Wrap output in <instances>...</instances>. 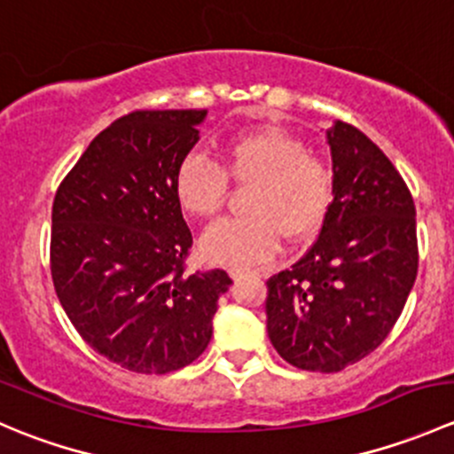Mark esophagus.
<instances>
[{"mask_svg":"<svg viewBox=\"0 0 454 454\" xmlns=\"http://www.w3.org/2000/svg\"><path fill=\"white\" fill-rule=\"evenodd\" d=\"M228 272H231L232 278H237V277H244V274H253L254 270H248V268H231V270H228Z\"/></svg>","mask_w":454,"mask_h":454,"instance_id":"esophagus-1","label":"esophagus"}]
</instances>
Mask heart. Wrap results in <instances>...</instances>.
<instances>
[{
    "instance_id": "1",
    "label": "heart",
    "mask_w": 454,
    "mask_h": 454,
    "mask_svg": "<svg viewBox=\"0 0 454 454\" xmlns=\"http://www.w3.org/2000/svg\"><path fill=\"white\" fill-rule=\"evenodd\" d=\"M222 167L191 153L177 164L173 193L191 217L208 219L222 210L228 182L248 186L246 215L222 219L200 239L204 259L248 265L270 259L287 241H305L327 222L336 195V173L323 153L278 127L239 131L219 146Z\"/></svg>"
}]
</instances>
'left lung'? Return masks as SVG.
Here are the masks:
<instances>
[{
    "label": "left lung",
    "instance_id": "8db88e82",
    "mask_svg": "<svg viewBox=\"0 0 454 454\" xmlns=\"http://www.w3.org/2000/svg\"><path fill=\"white\" fill-rule=\"evenodd\" d=\"M336 195L318 239L268 278V336L283 360L336 373L382 345L418 277L415 201L391 160L349 122L327 131Z\"/></svg>",
    "mask_w": 454,
    "mask_h": 454
}]
</instances>
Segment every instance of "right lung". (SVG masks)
<instances>
[{"mask_svg": "<svg viewBox=\"0 0 454 454\" xmlns=\"http://www.w3.org/2000/svg\"><path fill=\"white\" fill-rule=\"evenodd\" d=\"M206 109H138L100 131L59 184L50 272L81 338L122 369L171 373L204 354L226 270L186 272L193 235L173 176Z\"/></svg>", "mask_w": 454, "mask_h": 454, "instance_id": "right-lung-1", "label": "right lung"}]
</instances>
